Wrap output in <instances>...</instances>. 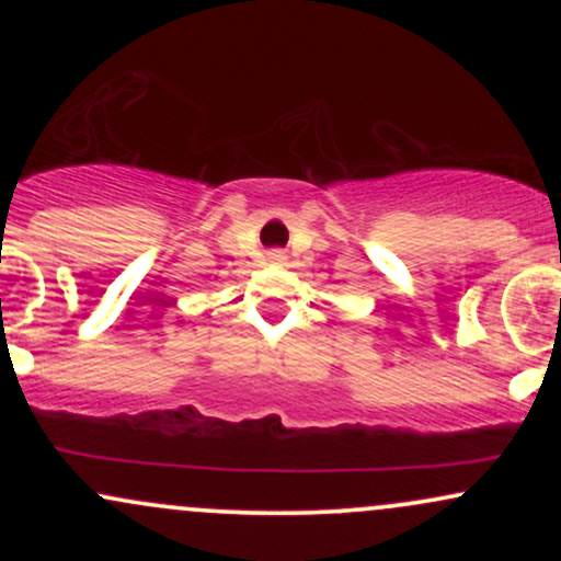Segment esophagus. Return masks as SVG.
Masks as SVG:
<instances>
[{
    "mask_svg": "<svg viewBox=\"0 0 561 561\" xmlns=\"http://www.w3.org/2000/svg\"><path fill=\"white\" fill-rule=\"evenodd\" d=\"M268 259H272L274 263H282V261H285V255H282L279 250H274V253H268Z\"/></svg>",
    "mask_w": 561,
    "mask_h": 561,
    "instance_id": "esophagus-1",
    "label": "esophagus"
}]
</instances>
